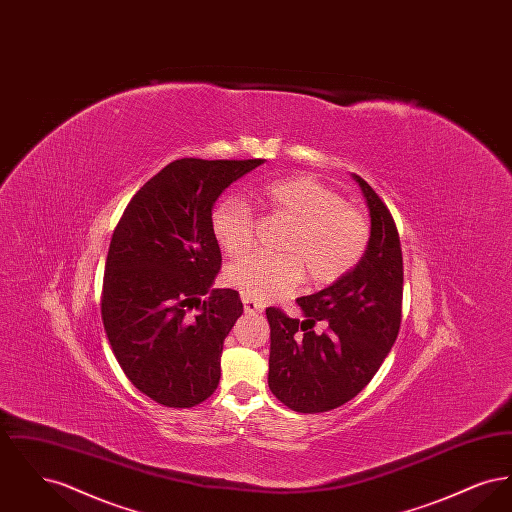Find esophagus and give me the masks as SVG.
<instances>
[{
	"label": "esophagus",
	"instance_id": "1",
	"mask_svg": "<svg viewBox=\"0 0 512 512\" xmlns=\"http://www.w3.org/2000/svg\"><path fill=\"white\" fill-rule=\"evenodd\" d=\"M242 303H244L245 313H251V315L263 313V305H259L257 301H253V299H249V297H244V295H242Z\"/></svg>",
	"mask_w": 512,
	"mask_h": 512
}]
</instances>
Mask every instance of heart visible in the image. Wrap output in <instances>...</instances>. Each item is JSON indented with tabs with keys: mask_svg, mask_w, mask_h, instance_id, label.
<instances>
[{
	"mask_svg": "<svg viewBox=\"0 0 512 512\" xmlns=\"http://www.w3.org/2000/svg\"><path fill=\"white\" fill-rule=\"evenodd\" d=\"M268 209L292 224L280 257L249 255L228 268V284L253 301H274L299 286L303 276L315 286L340 280L357 267L368 244V222L338 192L311 176L276 180L261 190ZM253 217L238 197H224L211 213V232L220 247L244 255L253 244Z\"/></svg>",
	"mask_w": 512,
	"mask_h": 512,
	"instance_id": "obj_1",
	"label": "heart"
}]
</instances>
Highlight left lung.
I'll use <instances>...</instances> for the list:
<instances>
[{"label":"left lung","instance_id":"obj_1","mask_svg":"<svg viewBox=\"0 0 512 512\" xmlns=\"http://www.w3.org/2000/svg\"><path fill=\"white\" fill-rule=\"evenodd\" d=\"M370 217L365 255L328 288L297 299L301 318L268 307V388L297 413H324L374 378L399 334L403 257L388 207L357 174Z\"/></svg>","mask_w":512,"mask_h":512}]
</instances>
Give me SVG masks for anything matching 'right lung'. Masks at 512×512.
<instances>
[{
	"label": "right lung",
	"instance_id": "right-lung-1",
	"mask_svg": "<svg viewBox=\"0 0 512 512\" xmlns=\"http://www.w3.org/2000/svg\"><path fill=\"white\" fill-rule=\"evenodd\" d=\"M265 159H178L132 197L105 263L101 317L126 378L149 399L188 409L217 390L226 336L242 317L236 290H215L219 195Z\"/></svg>",
	"mask_w": 512,
	"mask_h": 512
}]
</instances>
